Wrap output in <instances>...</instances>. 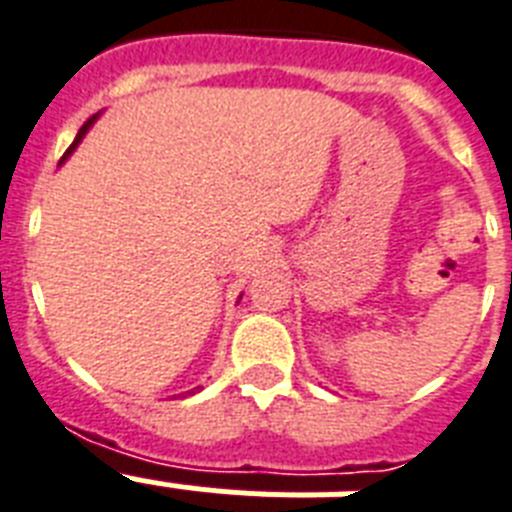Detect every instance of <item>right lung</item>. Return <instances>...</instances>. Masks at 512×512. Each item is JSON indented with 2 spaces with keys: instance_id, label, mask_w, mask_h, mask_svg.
Returning a JSON list of instances; mask_svg holds the SVG:
<instances>
[{
  "instance_id": "right-lung-1",
  "label": "right lung",
  "mask_w": 512,
  "mask_h": 512,
  "mask_svg": "<svg viewBox=\"0 0 512 512\" xmlns=\"http://www.w3.org/2000/svg\"><path fill=\"white\" fill-rule=\"evenodd\" d=\"M93 122H96V117H90V119H88V122H85V124H83V127H80V132H77V137H75V143H72V145H70V148H67V153H64V156H62V161H64V158H67V156H70L72 150H75V148H77V143H80V140H83V137H85V132H88V130H90V124H93ZM192 393H195V390H192Z\"/></svg>"
}]
</instances>
